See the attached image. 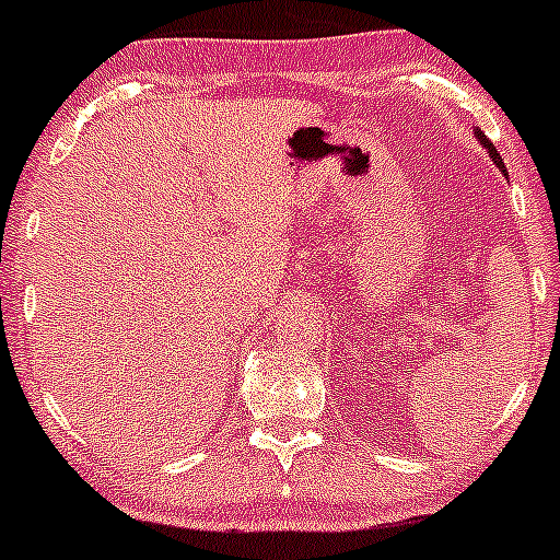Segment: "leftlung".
Returning <instances> with one entry per match:
<instances>
[{
	"label": "left lung",
	"mask_w": 560,
	"mask_h": 560,
	"mask_svg": "<svg viewBox=\"0 0 560 560\" xmlns=\"http://www.w3.org/2000/svg\"><path fill=\"white\" fill-rule=\"evenodd\" d=\"M477 138H479V143H482V145H485V149H488L490 160H493V162H495V165H499V167H501V171H504V162H501V156H499V151H495V145H493V143H490V140H488V138H485V135H482V132H477Z\"/></svg>",
	"instance_id": "obj_1"
}]
</instances>
